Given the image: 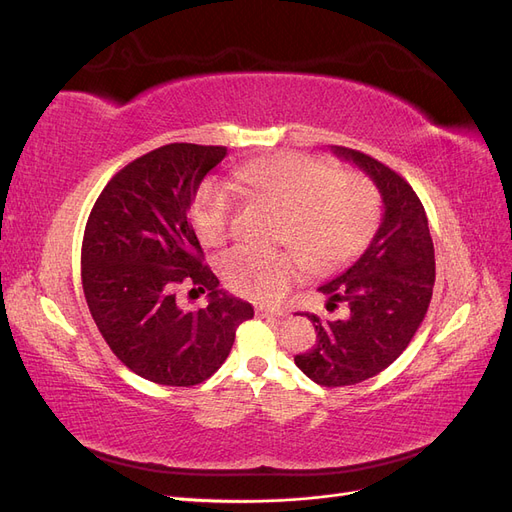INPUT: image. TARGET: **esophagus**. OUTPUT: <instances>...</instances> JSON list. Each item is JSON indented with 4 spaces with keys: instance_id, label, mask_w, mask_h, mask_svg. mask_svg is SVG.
Here are the masks:
<instances>
[{
    "instance_id": "34e87169",
    "label": "esophagus",
    "mask_w": 512,
    "mask_h": 512,
    "mask_svg": "<svg viewBox=\"0 0 512 512\" xmlns=\"http://www.w3.org/2000/svg\"><path fill=\"white\" fill-rule=\"evenodd\" d=\"M260 318H267V320H280L284 318L286 314L282 312V309H258L256 312Z\"/></svg>"
}]
</instances>
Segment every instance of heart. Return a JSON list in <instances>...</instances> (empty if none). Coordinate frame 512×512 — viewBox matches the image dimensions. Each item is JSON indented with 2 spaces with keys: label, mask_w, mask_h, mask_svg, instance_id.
<instances>
[{
  "label": "heart",
  "mask_w": 512,
  "mask_h": 512,
  "mask_svg": "<svg viewBox=\"0 0 512 512\" xmlns=\"http://www.w3.org/2000/svg\"><path fill=\"white\" fill-rule=\"evenodd\" d=\"M235 177L254 196L286 209L280 241L286 250L237 247L222 258L226 286L258 303L280 301L301 280L305 265L329 273L348 265L374 237L380 192L359 170H335L309 153H280L241 164ZM237 200L228 185L209 179L192 200L200 241L222 245L232 230Z\"/></svg>",
  "instance_id": "b5f03b06"
}]
</instances>
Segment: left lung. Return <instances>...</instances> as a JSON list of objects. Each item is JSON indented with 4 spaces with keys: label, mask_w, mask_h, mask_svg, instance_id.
Returning <instances> with one entry per match:
<instances>
[{
    "label": "left lung",
    "mask_w": 512,
    "mask_h": 512,
    "mask_svg": "<svg viewBox=\"0 0 512 512\" xmlns=\"http://www.w3.org/2000/svg\"><path fill=\"white\" fill-rule=\"evenodd\" d=\"M333 153L374 179L384 218L363 256L320 286V292L329 294L327 309L344 303L346 316L322 322L307 314L318 333L316 344L294 356V363L329 389L359 384L389 367L421 327L436 282L427 213L412 185L363 151L335 147Z\"/></svg>",
    "instance_id": "left-lung-1"
}]
</instances>
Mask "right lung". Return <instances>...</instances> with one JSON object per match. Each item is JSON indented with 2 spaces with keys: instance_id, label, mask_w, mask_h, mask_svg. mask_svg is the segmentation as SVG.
Listing matches in <instances>:
<instances>
[{
  "instance_id": "obj_1",
  "label": "right lung",
  "mask_w": 512,
  "mask_h": 512,
  "mask_svg": "<svg viewBox=\"0 0 512 512\" xmlns=\"http://www.w3.org/2000/svg\"><path fill=\"white\" fill-rule=\"evenodd\" d=\"M226 153L192 143L153 149L123 166L89 213L81 247L87 307L117 359L149 382H205L226 361L239 324L254 318L250 303L218 288L188 220L200 181ZM183 283L207 289L210 305L181 310Z\"/></svg>"
}]
</instances>
